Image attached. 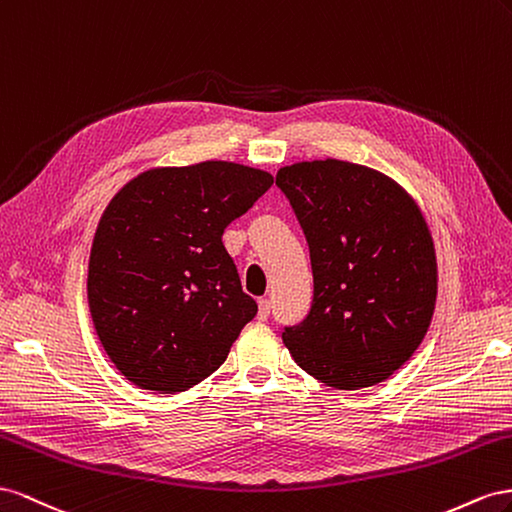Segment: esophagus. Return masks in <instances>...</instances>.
Here are the masks:
<instances>
[{"label":"esophagus","instance_id":"obj_1","mask_svg":"<svg viewBox=\"0 0 512 512\" xmlns=\"http://www.w3.org/2000/svg\"><path fill=\"white\" fill-rule=\"evenodd\" d=\"M270 311H272V302L268 298H261L259 300V311H257V317L261 321H266L270 317Z\"/></svg>","mask_w":512,"mask_h":512}]
</instances>
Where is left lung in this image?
<instances>
[{
    "mask_svg": "<svg viewBox=\"0 0 512 512\" xmlns=\"http://www.w3.org/2000/svg\"><path fill=\"white\" fill-rule=\"evenodd\" d=\"M309 244L313 298L283 341L326 386L384 382L427 334L437 296L429 227L399 184L345 160L276 173Z\"/></svg>",
    "mask_w": 512,
    "mask_h": 512,
    "instance_id": "left-lung-1",
    "label": "left lung"
}]
</instances>
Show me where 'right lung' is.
<instances>
[{"mask_svg":"<svg viewBox=\"0 0 512 512\" xmlns=\"http://www.w3.org/2000/svg\"><path fill=\"white\" fill-rule=\"evenodd\" d=\"M272 182L266 171L208 160L145 171L111 199L92 244L87 302L128 382L182 392L225 362L257 302L242 291L223 231Z\"/></svg>","mask_w":512,"mask_h":512,"instance_id":"add662e5","label":"right lung"}]
</instances>
